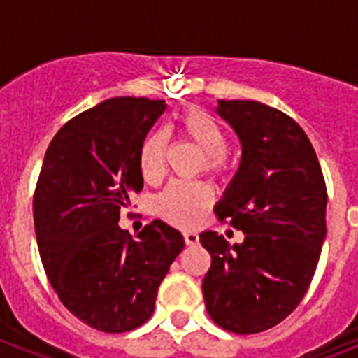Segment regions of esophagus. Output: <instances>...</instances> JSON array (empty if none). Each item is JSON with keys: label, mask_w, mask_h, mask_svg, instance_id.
Segmentation results:
<instances>
[{"label": "esophagus", "mask_w": 358, "mask_h": 358, "mask_svg": "<svg viewBox=\"0 0 358 358\" xmlns=\"http://www.w3.org/2000/svg\"><path fill=\"white\" fill-rule=\"evenodd\" d=\"M184 239L187 245H196L199 243V234H196V232H191V230H187V232H184Z\"/></svg>", "instance_id": "obj_1"}]
</instances>
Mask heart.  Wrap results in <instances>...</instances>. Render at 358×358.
Returning a JSON list of instances; mask_svg holds the SVG:
<instances>
[{
	"instance_id": "b5f03b06",
	"label": "heart",
	"mask_w": 358,
	"mask_h": 358,
	"mask_svg": "<svg viewBox=\"0 0 358 358\" xmlns=\"http://www.w3.org/2000/svg\"><path fill=\"white\" fill-rule=\"evenodd\" d=\"M178 126L180 131L206 154V171L221 173L224 169V152L229 148L223 126L201 108L185 109L178 117ZM167 148L169 134L165 129H154L145 137L139 148V171L146 182L156 184L163 178ZM212 199V191L202 182H171L157 195L156 212L169 223L193 227L201 221Z\"/></svg>"
}]
</instances>
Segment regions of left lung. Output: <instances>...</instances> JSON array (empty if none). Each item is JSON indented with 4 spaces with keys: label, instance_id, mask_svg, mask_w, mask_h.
Returning a JSON list of instances; mask_svg holds the SVG:
<instances>
[{
    "label": "left lung",
    "instance_id": "left-lung-1",
    "mask_svg": "<svg viewBox=\"0 0 358 358\" xmlns=\"http://www.w3.org/2000/svg\"><path fill=\"white\" fill-rule=\"evenodd\" d=\"M215 111L241 146L215 213L245 239L230 245L213 230L202 232L212 256L202 294L219 327L255 334L282 322L305 297L327 236V189L312 143L288 115L252 100H219Z\"/></svg>",
    "mask_w": 358,
    "mask_h": 358
}]
</instances>
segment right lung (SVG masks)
<instances>
[{
	"mask_svg": "<svg viewBox=\"0 0 358 358\" xmlns=\"http://www.w3.org/2000/svg\"><path fill=\"white\" fill-rule=\"evenodd\" d=\"M167 109L165 100L119 96L64 124L48 146L33 199L42 266L59 299L103 333L148 320L184 236L159 219L137 238L120 210L143 189L139 148Z\"/></svg>",
	"mask_w": 358,
	"mask_h": 358,
	"instance_id": "add662e5",
	"label": "right lung"
}]
</instances>
